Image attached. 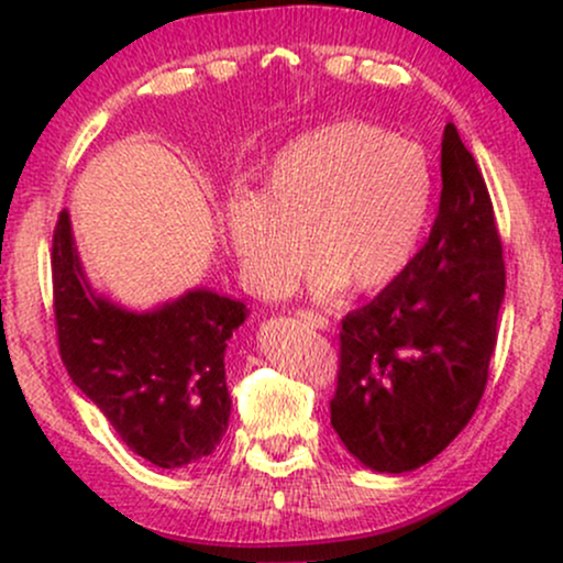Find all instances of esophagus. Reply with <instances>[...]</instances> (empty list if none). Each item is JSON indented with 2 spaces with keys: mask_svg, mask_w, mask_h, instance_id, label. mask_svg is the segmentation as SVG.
I'll return each instance as SVG.
<instances>
[{
  "mask_svg": "<svg viewBox=\"0 0 563 563\" xmlns=\"http://www.w3.org/2000/svg\"><path fill=\"white\" fill-rule=\"evenodd\" d=\"M299 318L307 322V325L320 328V331H328V328H331V320L322 312H314V309H299Z\"/></svg>",
  "mask_w": 563,
  "mask_h": 563,
  "instance_id": "1",
  "label": "esophagus"
}]
</instances>
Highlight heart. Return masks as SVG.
Returning a JSON list of instances; mask_svg holds the SVG:
<instances>
[{
    "instance_id": "b5f03b06",
    "label": "heart",
    "mask_w": 563,
    "mask_h": 563,
    "mask_svg": "<svg viewBox=\"0 0 563 563\" xmlns=\"http://www.w3.org/2000/svg\"><path fill=\"white\" fill-rule=\"evenodd\" d=\"M431 206V172L412 142L371 124L314 129L277 153L260 198L224 203V235L249 280L283 290L314 256V290H378L416 254Z\"/></svg>"
}]
</instances>
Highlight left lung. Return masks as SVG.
Wrapping results in <instances>:
<instances>
[{
  "instance_id": "left-lung-1",
  "label": "left lung",
  "mask_w": 563,
  "mask_h": 563,
  "mask_svg": "<svg viewBox=\"0 0 563 563\" xmlns=\"http://www.w3.org/2000/svg\"><path fill=\"white\" fill-rule=\"evenodd\" d=\"M503 296L493 200L448 124L429 241L376 299L341 320L331 426L363 466L405 474L466 429L487 386Z\"/></svg>"
}]
</instances>
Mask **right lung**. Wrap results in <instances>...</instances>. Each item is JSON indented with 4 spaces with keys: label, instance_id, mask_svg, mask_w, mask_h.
Masks as SVG:
<instances>
[{
    "label": "right lung",
    "instance_id": "right-lung-1",
    "mask_svg": "<svg viewBox=\"0 0 563 563\" xmlns=\"http://www.w3.org/2000/svg\"><path fill=\"white\" fill-rule=\"evenodd\" d=\"M53 296L63 365L129 450L158 468L217 450L232 407L224 349L243 301L196 288L151 312L119 307L84 277L68 211L53 235Z\"/></svg>",
    "mask_w": 563,
    "mask_h": 563
}]
</instances>
